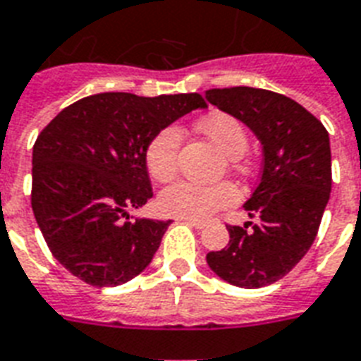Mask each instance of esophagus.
I'll return each mask as SVG.
<instances>
[{
    "label": "esophagus",
    "mask_w": 361,
    "mask_h": 361,
    "mask_svg": "<svg viewBox=\"0 0 361 361\" xmlns=\"http://www.w3.org/2000/svg\"><path fill=\"white\" fill-rule=\"evenodd\" d=\"M181 224L189 225V227H195V229H204V221H199V219H187V217H180Z\"/></svg>",
    "instance_id": "esophagus-1"
}]
</instances>
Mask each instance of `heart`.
<instances>
[{"mask_svg":"<svg viewBox=\"0 0 361 361\" xmlns=\"http://www.w3.org/2000/svg\"><path fill=\"white\" fill-rule=\"evenodd\" d=\"M199 130L229 157L233 169L242 174L247 172L246 164L242 162V155L247 149V136L240 121L229 114L216 111L199 121ZM181 136L183 134L178 126H164L149 140L145 147V166L153 180L170 181L178 174ZM236 200L238 191L229 181L214 185L178 181L174 185L162 189L157 199V206L166 216L204 219L214 212L235 204Z\"/></svg>","mask_w":361,"mask_h":361,"instance_id":"obj_1","label":"heart"}]
</instances>
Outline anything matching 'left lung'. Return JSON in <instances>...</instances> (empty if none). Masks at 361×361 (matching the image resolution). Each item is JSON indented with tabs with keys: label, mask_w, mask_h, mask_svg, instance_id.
<instances>
[{
	"label": "left lung",
	"mask_w": 361,
	"mask_h": 361,
	"mask_svg": "<svg viewBox=\"0 0 361 361\" xmlns=\"http://www.w3.org/2000/svg\"><path fill=\"white\" fill-rule=\"evenodd\" d=\"M212 106L233 115L263 145L259 185L244 210L259 221L246 231L229 225V244L206 255L219 279L263 288L286 276L309 252L331 192L329 134L314 115L288 96L265 89L206 90Z\"/></svg>",
	"instance_id": "1"
}]
</instances>
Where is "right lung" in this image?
Returning a JSON list of instances; mask_svg holds the SVG:
<instances>
[{
	"label": "right lung",
	"mask_w": 361,
	"mask_h": 361,
	"mask_svg": "<svg viewBox=\"0 0 361 361\" xmlns=\"http://www.w3.org/2000/svg\"><path fill=\"white\" fill-rule=\"evenodd\" d=\"M197 107H206L197 92H102L64 107L41 130L32 155V210L52 255L73 276L107 288L149 265L172 221H128V210L153 197L145 147Z\"/></svg>",
	"instance_id": "add662e5"
}]
</instances>
